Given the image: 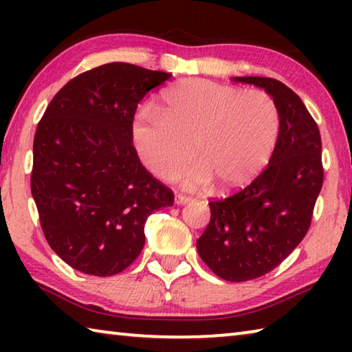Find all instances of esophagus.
Returning <instances> with one entry per match:
<instances>
[{"label": "esophagus", "instance_id": "esophagus-1", "mask_svg": "<svg viewBox=\"0 0 352 352\" xmlns=\"http://www.w3.org/2000/svg\"><path fill=\"white\" fill-rule=\"evenodd\" d=\"M189 200H190V197H188V195H183V194H177V195H175V201H177L178 205L188 204Z\"/></svg>", "mask_w": 352, "mask_h": 352}]
</instances>
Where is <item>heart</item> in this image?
Instances as JSON below:
<instances>
[{"label":"heart","mask_w":352,"mask_h":352,"mask_svg":"<svg viewBox=\"0 0 352 352\" xmlns=\"http://www.w3.org/2000/svg\"><path fill=\"white\" fill-rule=\"evenodd\" d=\"M279 135V110L269 93L188 79L162 94L158 116L140 111L133 119L135 148L146 168L174 178L192 162L188 186L211 178L223 190L245 186L264 169ZM195 153H192V148Z\"/></svg>","instance_id":"1"}]
</instances>
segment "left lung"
Listing matches in <instances>:
<instances>
[{
	"label": "left lung",
	"instance_id": "1",
	"mask_svg": "<svg viewBox=\"0 0 352 352\" xmlns=\"http://www.w3.org/2000/svg\"><path fill=\"white\" fill-rule=\"evenodd\" d=\"M275 99L279 135L267 168L225 199L210 201L211 219L197 239L205 264L226 281L267 275L306 236L323 186L321 136L295 91L272 77H234Z\"/></svg>",
	"mask_w": 352,
	"mask_h": 352
}]
</instances>
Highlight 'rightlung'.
Masks as SVG:
<instances>
[{"mask_svg": "<svg viewBox=\"0 0 352 352\" xmlns=\"http://www.w3.org/2000/svg\"><path fill=\"white\" fill-rule=\"evenodd\" d=\"M172 74L105 63L56 94L34 136L31 190L50 247L93 276L126 270L144 247L153 211L174 192L141 164L132 126L142 98Z\"/></svg>", "mask_w": 352, "mask_h": 352, "instance_id": "1", "label": "right lung"}]
</instances>
